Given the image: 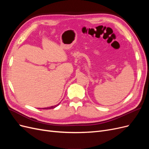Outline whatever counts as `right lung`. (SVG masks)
<instances>
[{"mask_svg": "<svg viewBox=\"0 0 149 149\" xmlns=\"http://www.w3.org/2000/svg\"><path fill=\"white\" fill-rule=\"evenodd\" d=\"M60 104V103H58V104H56V105H55V106H50V107H46V108H44V109H53V108H55V107H57L58 105H59Z\"/></svg>", "mask_w": 149, "mask_h": 149, "instance_id": "right-lung-1", "label": "right lung"}]
</instances>
